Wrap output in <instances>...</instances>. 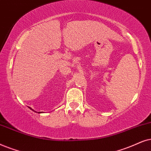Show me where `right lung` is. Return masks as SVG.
I'll return each mask as SVG.
<instances>
[{"label":"right lung","instance_id":"1","mask_svg":"<svg viewBox=\"0 0 151 151\" xmlns=\"http://www.w3.org/2000/svg\"><path fill=\"white\" fill-rule=\"evenodd\" d=\"M30 109H32L30 108ZM32 110H33V109H32ZM38 113H42V112H38Z\"/></svg>","mask_w":151,"mask_h":151}]
</instances>
